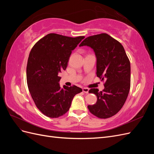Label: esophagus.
<instances>
[{
    "mask_svg": "<svg viewBox=\"0 0 154 154\" xmlns=\"http://www.w3.org/2000/svg\"><path fill=\"white\" fill-rule=\"evenodd\" d=\"M88 91H89V89L87 88H83V92L84 93H86V94H87V93H88Z\"/></svg>",
    "mask_w": 154,
    "mask_h": 154,
    "instance_id": "34e87169",
    "label": "esophagus"
}]
</instances>
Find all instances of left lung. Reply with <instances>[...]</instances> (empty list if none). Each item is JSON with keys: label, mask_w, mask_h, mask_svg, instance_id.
Segmentation results:
<instances>
[{"label": "left lung", "mask_w": 154, "mask_h": 154, "mask_svg": "<svg viewBox=\"0 0 154 154\" xmlns=\"http://www.w3.org/2000/svg\"><path fill=\"white\" fill-rule=\"evenodd\" d=\"M94 51L96 75L105 80L104 89L91 88L90 93L97 96L93 105H88L96 117L106 119L117 114L124 105L130 88V63L123 46L106 33L88 36L80 44Z\"/></svg>", "instance_id": "left-lung-1"}]
</instances>
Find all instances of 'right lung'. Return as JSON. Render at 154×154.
<instances>
[{"instance_id": "right-lung-1", "label": "right lung", "mask_w": 154, "mask_h": 154, "mask_svg": "<svg viewBox=\"0 0 154 154\" xmlns=\"http://www.w3.org/2000/svg\"><path fill=\"white\" fill-rule=\"evenodd\" d=\"M84 38L50 33L31 51L26 69L27 86L37 108L49 118L66 114L74 96L82 92L75 85L60 87L59 74L66 69L72 51Z\"/></svg>"}]
</instances>
